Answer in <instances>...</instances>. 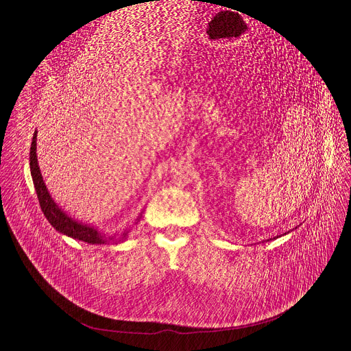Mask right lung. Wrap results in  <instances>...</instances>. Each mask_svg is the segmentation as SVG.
<instances>
[{
    "label": "right lung",
    "instance_id": "right-lung-1",
    "mask_svg": "<svg viewBox=\"0 0 351 351\" xmlns=\"http://www.w3.org/2000/svg\"><path fill=\"white\" fill-rule=\"evenodd\" d=\"M29 168H31L34 188H35L36 196H38V200H40V206H41L45 217L48 219V222L53 226L55 230H58L60 233L66 234L72 239H77V241H82V242L90 243V245H105L108 242L119 243V242L126 241L131 229H125L119 234L106 236L105 233L98 232L94 226L84 225L82 222H77V220H73L64 210H61V208L57 204H55L45 186L41 171H40V166H38V159H36V132H34L32 143H31ZM141 217H142V213L136 217L135 223L139 222Z\"/></svg>",
    "mask_w": 351,
    "mask_h": 351
}]
</instances>
